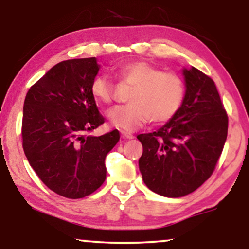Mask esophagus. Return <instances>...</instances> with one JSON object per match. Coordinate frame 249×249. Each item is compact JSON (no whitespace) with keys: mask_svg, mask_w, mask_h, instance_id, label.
Returning <instances> with one entry per match:
<instances>
[{"mask_svg":"<svg viewBox=\"0 0 249 249\" xmlns=\"http://www.w3.org/2000/svg\"><path fill=\"white\" fill-rule=\"evenodd\" d=\"M121 136H122V138H125V139H132V138L135 137V136L132 135V134H130V132L124 131V130L121 131Z\"/></svg>","mask_w":249,"mask_h":249,"instance_id":"34e87169","label":"esophagus"}]
</instances>
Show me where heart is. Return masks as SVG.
I'll return each instance as SVG.
<instances>
[{
	"mask_svg": "<svg viewBox=\"0 0 249 249\" xmlns=\"http://www.w3.org/2000/svg\"><path fill=\"white\" fill-rule=\"evenodd\" d=\"M118 76L135 87L129 96L131 103L107 111L108 121L115 128L135 131L151 120L169 121L181 107L185 84L179 74L163 72L144 61H134L119 67ZM90 93L97 102L111 103L114 84L110 76L102 73L95 77L90 84Z\"/></svg>",
	"mask_w": 249,
	"mask_h": 249,
	"instance_id": "obj_1",
	"label": "heart"
}]
</instances>
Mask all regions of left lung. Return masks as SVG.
I'll list each match as a JSON object with an SVG mask.
<instances>
[{
    "instance_id": "obj_1",
    "label": "left lung",
    "mask_w": 249,
    "mask_h": 249,
    "mask_svg": "<svg viewBox=\"0 0 249 249\" xmlns=\"http://www.w3.org/2000/svg\"><path fill=\"white\" fill-rule=\"evenodd\" d=\"M185 98L175 117L154 132L138 135L145 185L164 197H182L212 175L228 135V115L215 84L196 68H183Z\"/></svg>"
}]
</instances>
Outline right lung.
<instances>
[{
	"mask_svg": "<svg viewBox=\"0 0 249 249\" xmlns=\"http://www.w3.org/2000/svg\"><path fill=\"white\" fill-rule=\"evenodd\" d=\"M100 70L96 57L62 61L26 95L22 147L29 164L51 190L83 198L107 178L105 156L120 139L118 130L86 136L104 124L90 84Z\"/></svg>",
	"mask_w": 249,
	"mask_h": 249,
	"instance_id": "add662e5",
	"label": "right lung"
}]
</instances>
